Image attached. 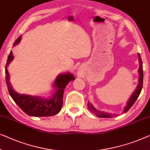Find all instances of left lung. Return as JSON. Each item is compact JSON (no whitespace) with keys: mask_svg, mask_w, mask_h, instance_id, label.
Wrapping results in <instances>:
<instances>
[{"mask_svg":"<svg viewBox=\"0 0 150 150\" xmlns=\"http://www.w3.org/2000/svg\"><path fill=\"white\" fill-rule=\"evenodd\" d=\"M138 56H139V83L137 86L136 90L132 92V94H131V96L128 99L127 101V103H126V105L124 107V111H123V113L127 112V111L129 110L134 103L137 99L140 94L141 92V89H142V86H143V63H142V60H141V56L140 54H138ZM88 109H90V111H92V113H94V115H96V116L98 117H103V118H108V117H112L113 116H117V114H112L111 113H108V112H104V111L98 110L96 109L95 107H94L92 104H91L90 102L88 103Z\"/></svg>","mask_w":150,"mask_h":150,"instance_id":"obj_1","label":"left lung"}]
</instances>
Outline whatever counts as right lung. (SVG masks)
Wrapping results in <instances>:
<instances>
[{"instance_id": "add662e5", "label": "right lung", "mask_w": 150, "mask_h": 150, "mask_svg": "<svg viewBox=\"0 0 150 150\" xmlns=\"http://www.w3.org/2000/svg\"><path fill=\"white\" fill-rule=\"evenodd\" d=\"M22 36H20L14 42L13 46L20 43ZM13 60V56L11 51L8 56L5 67V79L8 91L14 102L20 107L27 115L34 117H49L56 115L60 112L62 106V98L64 88L67 84L75 80L72 73H60L55 79L52 86L54 92L51 96L44 97L30 94H19L15 91L9 81V73L7 67Z\"/></svg>"}]
</instances>
